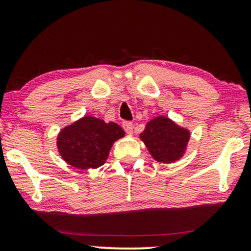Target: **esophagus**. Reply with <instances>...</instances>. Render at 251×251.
I'll list each match as a JSON object with an SVG mask.
<instances>
[{
	"label": "esophagus",
	"instance_id": "esophagus-1",
	"mask_svg": "<svg viewBox=\"0 0 251 251\" xmlns=\"http://www.w3.org/2000/svg\"><path fill=\"white\" fill-rule=\"evenodd\" d=\"M123 127H124V129H125L126 133L132 134V131H133V124H132L131 122H124Z\"/></svg>",
	"mask_w": 251,
	"mask_h": 251
}]
</instances>
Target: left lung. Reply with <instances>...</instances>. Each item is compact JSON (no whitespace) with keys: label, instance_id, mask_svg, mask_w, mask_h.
Masks as SVG:
<instances>
[{"label":"left lung","instance_id":"8db88e82","mask_svg":"<svg viewBox=\"0 0 251 251\" xmlns=\"http://www.w3.org/2000/svg\"><path fill=\"white\" fill-rule=\"evenodd\" d=\"M140 139L154 160L169 164L180 159L185 153L190 131L178 126L168 117L159 116L146 124Z\"/></svg>","mask_w":251,"mask_h":251}]
</instances>
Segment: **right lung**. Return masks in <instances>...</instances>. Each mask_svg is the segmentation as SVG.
Instances as JSON below:
<instances>
[{
    "label": "right lung",
    "mask_w": 251,
    "mask_h": 251,
    "mask_svg": "<svg viewBox=\"0 0 251 251\" xmlns=\"http://www.w3.org/2000/svg\"><path fill=\"white\" fill-rule=\"evenodd\" d=\"M124 135L118 124L85 116L60 131L56 145L62 159L73 168L97 169L105 164L113 143Z\"/></svg>",
    "instance_id": "1"
}]
</instances>
